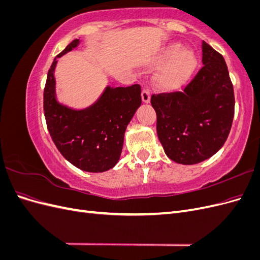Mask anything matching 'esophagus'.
<instances>
[{"label":"esophagus","instance_id":"1","mask_svg":"<svg viewBox=\"0 0 260 260\" xmlns=\"http://www.w3.org/2000/svg\"><path fill=\"white\" fill-rule=\"evenodd\" d=\"M141 95H142V101L144 103H149V101H151V92H149L147 89H144Z\"/></svg>","mask_w":260,"mask_h":260}]
</instances>
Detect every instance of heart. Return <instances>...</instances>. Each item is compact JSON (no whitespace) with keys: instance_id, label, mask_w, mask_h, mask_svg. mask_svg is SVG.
<instances>
[{"instance_id":"b5f03b06","label":"heart","mask_w":260,"mask_h":260,"mask_svg":"<svg viewBox=\"0 0 260 260\" xmlns=\"http://www.w3.org/2000/svg\"><path fill=\"white\" fill-rule=\"evenodd\" d=\"M156 65H162L155 75L156 84L161 89L175 90L191 79L198 67V58L193 51L171 43L161 50L156 58Z\"/></svg>"}]
</instances>
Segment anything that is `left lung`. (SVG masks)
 I'll list each match as a JSON object with an SVG mask.
<instances>
[{
    "instance_id": "left-lung-1",
    "label": "left lung",
    "mask_w": 260,
    "mask_h": 260,
    "mask_svg": "<svg viewBox=\"0 0 260 260\" xmlns=\"http://www.w3.org/2000/svg\"><path fill=\"white\" fill-rule=\"evenodd\" d=\"M203 67L182 92L153 94L157 136L171 160L194 165L222 147L234 116V92L222 55L203 41Z\"/></svg>"
}]
</instances>
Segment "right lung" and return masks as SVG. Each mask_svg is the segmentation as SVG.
<instances>
[{"instance_id": "add662e5", "label": "right lung", "mask_w": 260, "mask_h": 260, "mask_svg": "<svg viewBox=\"0 0 260 260\" xmlns=\"http://www.w3.org/2000/svg\"><path fill=\"white\" fill-rule=\"evenodd\" d=\"M79 42H70L52 62L43 93L44 116L54 144L70 164L84 171L103 172L120 158L125 128L142 103L141 86H106L95 103L80 111L60 104L54 70L57 58Z\"/></svg>"}]
</instances>
